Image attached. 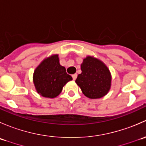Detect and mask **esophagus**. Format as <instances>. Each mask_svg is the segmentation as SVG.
<instances>
[{"label":"esophagus","instance_id":"1","mask_svg":"<svg viewBox=\"0 0 146 146\" xmlns=\"http://www.w3.org/2000/svg\"><path fill=\"white\" fill-rule=\"evenodd\" d=\"M77 76H78V75H77V73H75V74H73V76H72V77H73V80H76V78H77Z\"/></svg>","mask_w":146,"mask_h":146}]
</instances>
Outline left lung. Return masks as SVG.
Wrapping results in <instances>:
<instances>
[{
	"instance_id": "left-lung-1",
	"label": "left lung",
	"mask_w": 146,
	"mask_h": 146,
	"mask_svg": "<svg viewBox=\"0 0 146 146\" xmlns=\"http://www.w3.org/2000/svg\"><path fill=\"white\" fill-rule=\"evenodd\" d=\"M82 73L76 82L85 96L99 99L105 96L111 85V75L108 67L98 58L88 56L80 65Z\"/></svg>"
}]
</instances>
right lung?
<instances>
[{
    "mask_svg": "<svg viewBox=\"0 0 146 146\" xmlns=\"http://www.w3.org/2000/svg\"><path fill=\"white\" fill-rule=\"evenodd\" d=\"M73 80L59 63L58 54L45 58L35 68L33 82L36 92L46 98H56L68 82Z\"/></svg>",
    "mask_w": 146,
    "mask_h": 146,
    "instance_id": "obj_1",
    "label": "right lung"
}]
</instances>
